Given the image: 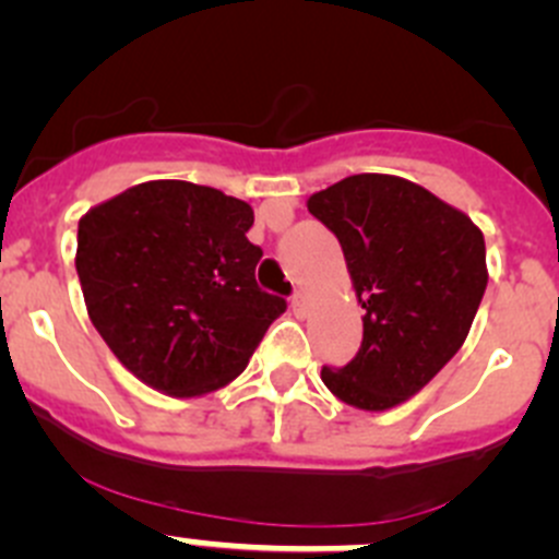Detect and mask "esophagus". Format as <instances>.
I'll return each instance as SVG.
<instances>
[{
    "mask_svg": "<svg viewBox=\"0 0 559 559\" xmlns=\"http://www.w3.org/2000/svg\"><path fill=\"white\" fill-rule=\"evenodd\" d=\"M290 307H293V312H296V314H307V309H309V298H307V293H304V290H296V293H293Z\"/></svg>",
    "mask_w": 559,
    "mask_h": 559,
    "instance_id": "esophagus-1",
    "label": "esophagus"
}]
</instances>
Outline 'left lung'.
Here are the masks:
<instances>
[{
	"label": "left lung",
	"mask_w": 559,
	"mask_h": 559,
	"mask_svg": "<svg viewBox=\"0 0 559 559\" xmlns=\"http://www.w3.org/2000/svg\"><path fill=\"white\" fill-rule=\"evenodd\" d=\"M340 239L364 309V340L325 389L389 411L424 389L467 340L486 290L484 234L467 214L400 176L358 174L307 201Z\"/></svg>",
	"instance_id": "obj_1"
}]
</instances>
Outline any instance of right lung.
<instances>
[{"label":"right lung","mask_w":559,"mask_h":559,"mask_svg":"<svg viewBox=\"0 0 559 559\" xmlns=\"http://www.w3.org/2000/svg\"><path fill=\"white\" fill-rule=\"evenodd\" d=\"M250 203L159 179L90 209L75 272L114 356L168 396H201L245 372L285 298L261 290Z\"/></svg>","instance_id":"1"}]
</instances>
